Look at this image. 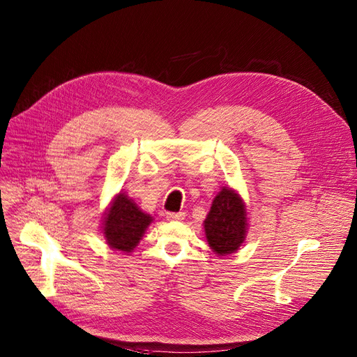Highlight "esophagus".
Instances as JSON below:
<instances>
[{
	"label": "esophagus",
	"instance_id": "34e87169",
	"mask_svg": "<svg viewBox=\"0 0 357 357\" xmlns=\"http://www.w3.org/2000/svg\"><path fill=\"white\" fill-rule=\"evenodd\" d=\"M166 218L169 221H182L185 218V214L183 213H167Z\"/></svg>",
	"mask_w": 357,
	"mask_h": 357
}]
</instances>
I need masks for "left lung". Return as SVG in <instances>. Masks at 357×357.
<instances>
[{
    "label": "left lung",
    "instance_id": "obj_1",
    "mask_svg": "<svg viewBox=\"0 0 357 357\" xmlns=\"http://www.w3.org/2000/svg\"><path fill=\"white\" fill-rule=\"evenodd\" d=\"M202 224L205 238L215 255L227 256L237 252L249 230L245 199L230 186H222Z\"/></svg>",
    "mask_w": 357,
    "mask_h": 357
}]
</instances>
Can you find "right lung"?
Instances as JSON below:
<instances>
[{"label": "right lung", "instance_id": "1", "mask_svg": "<svg viewBox=\"0 0 357 357\" xmlns=\"http://www.w3.org/2000/svg\"><path fill=\"white\" fill-rule=\"evenodd\" d=\"M101 221V233L108 248L128 255L139 246L153 217L140 210L133 199L120 191L111 199Z\"/></svg>", "mask_w": 357, "mask_h": 357}]
</instances>
